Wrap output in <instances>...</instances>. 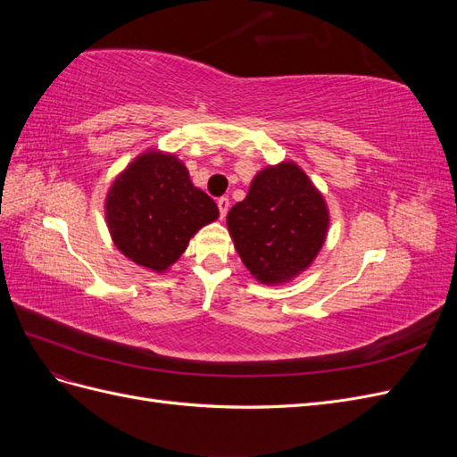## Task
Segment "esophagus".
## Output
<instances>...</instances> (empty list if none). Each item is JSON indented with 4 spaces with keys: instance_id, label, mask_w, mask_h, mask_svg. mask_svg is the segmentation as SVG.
Masks as SVG:
<instances>
[{
    "instance_id": "esophagus-1",
    "label": "esophagus",
    "mask_w": 457,
    "mask_h": 457,
    "mask_svg": "<svg viewBox=\"0 0 457 457\" xmlns=\"http://www.w3.org/2000/svg\"><path fill=\"white\" fill-rule=\"evenodd\" d=\"M217 207H219L220 219H225V217H227V212H228V207H230L228 198H219V200H217Z\"/></svg>"
}]
</instances>
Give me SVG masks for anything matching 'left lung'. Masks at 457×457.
Masks as SVG:
<instances>
[{"label":"left lung","instance_id":"1","mask_svg":"<svg viewBox=\"0 0 457 457\" xmlns=\"http://www.w3.org/2000/svg\"><path fill=\"white\" fill-rule=\"evenodd\" d=\"M227 228L253 278L280 286L305 272L320 253L329 210L309 175L284 160L257 171L245 198L228 212Z\"/></svg>","mask_w":457,"mask_h":457}]
</instances>
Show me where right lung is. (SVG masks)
Masks as SVG:
<instances>
[{"label": "right lung", "instance_id": "obj_1", "mask_svg": "<svg viewBox=\"0 0 457 457\" xmlns=\"http://www.w3.org/2000/svg\"><path fill=\"white\" fill-rule=\"evenodd\" d=\"M217 217V204L192 185L187 165L160 148L133 158L104 198L114 245L135 265L156 274L168 272L190 238Z\"/></svg>", "mask_w": 457, "mask_h": 457}]
</instances>
